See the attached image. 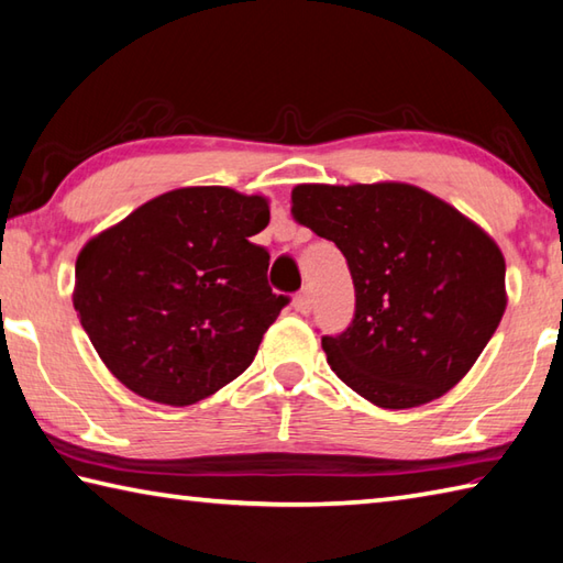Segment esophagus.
<instances>
[{
	"label": "esophagus",
	"mask_w": 563,
	"mask_h": 563,
	"mask_svg": "<svg viewBox=\"0 0 563 563\" xmlns=\"http://www.w3.org/2000/svg\"><path fill=\"white\" fill-rule=\"evenodd\" d=\"M292 308L298 310L300 314H310V312H312V295H310V290H308V288H305V290H300L298 295H295Z\"/></svg>",
	"instance_id": "esophagus-1"
}]
</instances>
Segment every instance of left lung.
I'll use <instances>...</instances> for the list:
<instances>
[{
  "label": "left lung",
  "instance_id": "obj_1",
  "mask_svg": "<svg viewBox=\"0 0 563 563\" xmlns=\"http://www.w3.org/2000/svg\"><path fill=\"white\" fill-rule=\"evenodd\" d=\"M292 217L350 263L354 320L322 336L327 364L379 408L423 406L463 379L507 308L489 233L404 181L298 184Z\"/></svg>",
  "mask_w": 563,
  "mask_h": 563
}]
</instances>
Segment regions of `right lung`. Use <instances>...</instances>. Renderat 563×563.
<instances>
[{
	"label": "right lung",
	"mask_w": 563,
	"mask_h": 563,
	"mask_svg": "<svg viewBox=\"0 0 563 563\" xmlns=\"http://www.w3.org/2000/svg\"><path fill=\"white\" fill-rule=\"evenodd\" d=\"M268 221L261 194L181 187L80 249L74 308L120 384L191 406L249 369L288 305L268 285L271 253L251 243Z\"/></svg>",
	"instance_id": "add662e5"
}]
</instances>
